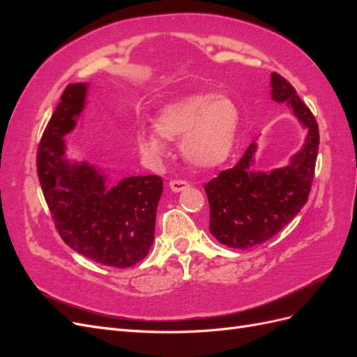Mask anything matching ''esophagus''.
<instances>
[{
  "instance_id": "34e87169",
  "label": "esophagus",
  "mask_w": 357,
  "mask_h": 357,
  "mask_svg": "<svg viewBox=\"0 0 357 357\" xmlns=\"http://www.w3.org/2000/svg\"><path fill=\"white\" fill-rule=\"evenodd\" d=\"M186 188H189V183L185 180H171L169 181V189L172 192H181L185 190Z\"/></svg>"
}]
</instances>
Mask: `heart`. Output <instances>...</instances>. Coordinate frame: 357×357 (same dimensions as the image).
<instances>
[{"mask_svg": "<svg viewBox=\"0 0 357 357\" xmlns=\"http://www.w3.org/2000/svg\"><path fill=\"white\" fill-rule=\"evenodd\" d=\"M241 123L238 105L215 93H197L164 107L155 117V131H137V147L144 159L160 164L168 156V142L181 138V153L190 164L211 168L228 159Z\"/></svg>", "mask_w": 357, "mask_h": 357, "instance_id": "b5f03b06", "label": "heart"}]
</instances>
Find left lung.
<instances>
[{
    "label": "left lung",
    "instance_id": "1",
    "mask_svg": "<svg viewBox=\"0 0 357 357\" xmlns=\"http://www.w3.org/2000/svg\"><path fill=\"white\" fill-rule=\"evenodd\" d=\"M271 88L273 100L286 102L307 129L304 146L286 167L256 171L257 143L253 142L238 164L222 171L204 188L210 204V232L219 243L241 250L282 231L308 201L314 177L319 150L316 119L294 86L277 73L271 74Z\"/></svg>",
    "mask_w": 357,
    "mask_h": 357
}]
</instances>
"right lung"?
<instances>
[{"mask_svg":"<svg viewBox=\"0 0 357 357\" xmlns=\"http://www.w3.org/2000/svg\"><path fill=\"white\" fill-rule=\"evenodd\" d=\"M86 96L88 83L63 91L38 146L40 185L67 245L96 264L129 268L143 261L153 244L164 181L137 176L109 185L100 168L67 158L63 137L77 125Z\"/></svg>","mask_w":357,"mask_h":357,"instance_id":"1","label":"right lung"}]
</instances>
